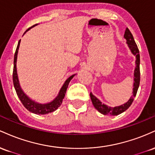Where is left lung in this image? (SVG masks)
I'll return each mask as SVG.
<instances>
[{
	"instance_id": "obj_1",
	"label": "left lung",
	"mask_w": 155,
	"mask_h": 155,
	"mask_svg": "<svg viewBox=\"0 0 155 155\" xmlns=\"http://www.w3.org/2000/svg\"><path fill=\"white\" fill-rule=\"evenodd\" d=\"M124 38L127 41V44L128 45L129 49H130L131 52L133 54L136 56V68L134 71V83H133V95L131 96L130 98L127 102H126L124 104L121 105L119 106H115V107H110V106H106L101 102L95 95L90 92V97L92 104L94 107L100 113L103 114L104 115H111V116H115V115H119L122 114V112L131 106L132 103L133 102L135 97H136L137 91H138V87L140 84V54L138 48L137 47L136 42H135L134 38L132 33H130L128 28H126L125 32L124 35Z\"/></svg>"
}]
</instances>
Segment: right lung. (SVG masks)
Instances as JSON below:
<instances>
[{"mask_svg":"<svg viewBox=\"0 0 155 155\" xmlns=\"http://www.w3.org/2000/svg\"><path fill=\"white\" fill-rule=\"evenodd\" d=\"M36 25H34L33 26L31 27L30 28H28L27 31L25 32V33L27 31H29L31 28H33ZM20 41H19L18 45H17V49H16L15 54V58H14V69H13V83H14V87L17 92V95L18 96L19 100L21 101L23 106L25 107L29 111L32 112V113H34L35 114H46L51 113V112L54 111L55 110L58 109V107L60 106V105L62 104L63 100L65 97V92H66L68 86L69 82L70 81L73 79L75 74L71 76L68 79H67L66 81H65V83L63 84V87L60 89L59 93H58V96L51 102L47 103V104H38V103L35 102V101L31 100V98L27 96L24 93V92L22 91V90L21 89L20 85H19V79H18V76H17V54H18V50L19 47V44H20Z\"/></svg>","mask_w":155,"mask_h":155,"instance_id":"1","label":"right lung"}]
</instances>
